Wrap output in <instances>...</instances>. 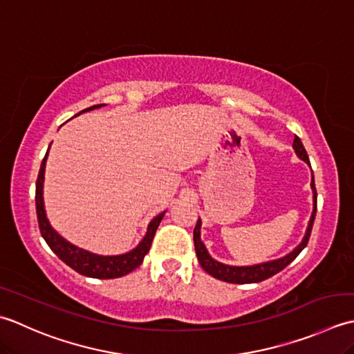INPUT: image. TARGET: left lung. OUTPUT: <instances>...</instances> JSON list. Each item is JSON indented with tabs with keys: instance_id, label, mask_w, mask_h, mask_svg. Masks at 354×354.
<instances>
[{
	"instance_id": "8db88e82",
	"label": "left lung",
	"mask_w": 354,
	"mask_h": 354,
	"mask_svg": "<svg viewBox=\"0 0 354 354\" xmlns=\"http://www.w3.org/2000/svg\"><path fill=\"white\" fill-rule=\"evenodd\" d=\"M293 149H295V153H297V156L301 158V160H304L307 165H310L307 151H306L304 145H302V142H301L298 136H295ZM310 186H312V189H313V212H312V217H310L308 227L306 230L304 238H302L299 246L295 248L290 252V254H287L283 258L273 259V261L254 264V266H229V264L218 263L207 254L205 244H203V241H201V238H200L201 221L198 218L196 227H194V246H196V254H197L198 263H200L201 268H203L211 277L221 279V281H226V283H232V284L259 283V281H264V279H268L273 275H277L278 272H281L284 268H287V266L290 264L293 259L301 254V250L307 246L310 234H312L313 221H315V217H316V197H318V196H316L313 174H312V185H310Z\"/></svg>"
}]
</instances>
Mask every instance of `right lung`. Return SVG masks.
<instances>
[{"label":"right lung","instance_id":"obj_1","mask_svg":"<svg viewBox=\"0 0 354 354\" xmlns=\"http://www.w3.org/2000/svg\"><path fill=\"white\" fill-rule=\"evenodd\" d=\"M100 106L102 105H93L90 108H86V110H84V111L95 110V108H100ZM47 154L44 158H42L38 180H36L35 200H36V215H38V225H39L41 235L46 240V243L48 244V248L52 249L64 263L70 266L71 269L76 270L77 273H81V275H84V277H90V278H97V279L120 278L139 268L143 261V258H145V255L148 254L151 243H153V238L156 235V230H157L158 225H160L165 212L158 214L157 217L151 220V223L148 225L147 235L143 236V240L139 243V246L133 249L131 252H127V254H124V255L102 257V255L91 254V252H88V250L79 249L75 246V244H71L67 240H64V238L57 234L52 226H50V223L47 220L46 209H44V197H42Z\"/></svg>","mask_w":354,"mask_h":354}]
</instances>
